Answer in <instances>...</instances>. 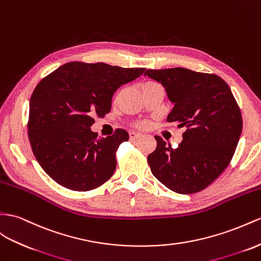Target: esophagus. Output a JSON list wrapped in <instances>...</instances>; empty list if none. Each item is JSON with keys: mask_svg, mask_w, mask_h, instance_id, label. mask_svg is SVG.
<instances>
[{"mask_svg": "<svg viewBox=\"0 0 261 261\" xmlns=\"http://www.w3.org/2000/svg\"><path fill=\"white\" fill-rule=\"evenodd\" d=\"M129 137H130V140H137V139H139V138H141L142 135H141V133H139V132L131 131V132L129 133Z\"/></svg>", "mask_w": 261, "mask_h": 261, "instance_id": "34e87169", "label": "esophagus"}]
</instances>
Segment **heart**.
<instances>
[{
	"instance_id": "obj_1",
	"label": "heart",
	"mask_w": 261,
	"mask_h": 261,
	"mask_svg": "<svg viewBox=\"0 0 261 261\" xmlns=\"http://www.w3.org/2000/svg\"><path fill=\"white\" fill-rule=\"evenodd\" d=\"M141 125H144V123H142V124H141Z\"/></svg>"
}]
</instances>
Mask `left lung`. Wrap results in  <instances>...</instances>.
Masks as SVG:
<instances>
[{"label":"left lung","mask_w":261,"mask_h":261,"mask_svg":"<svg viewBox=\"0 0 261 261\" xmlns=\"http://www.w3.org/2000/svg\"><path fill=\"white\" fill-rule=\"evenodd\" d=\"M144 76L163 86L174 105L169 122L185 126L176 149L155 136L148 155L152 174L171 191L192 194L207 188L228 166L243 130L239 107L220 77L191 69H148Z\"/></svg>","instance_id":"left-lung-1"}]
</instances>
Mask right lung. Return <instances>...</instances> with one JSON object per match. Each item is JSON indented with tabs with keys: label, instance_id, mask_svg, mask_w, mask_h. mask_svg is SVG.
Returning a JSON list of instances; mask_svg holds the SVG:
<instances>
[{
	"label": "right lung",
	"instance_id": "right-lung-1",
	"mask_svg": "<svg viewBox=\"0 0 261 261\" xmlns=\"http://www.w3.org/2000/svg\"><path fill=\"white\" fill-rule=\"evenodd\" d=\"M144 70L72 62L39 82L30 100L29 138L38 163L55 182L85 192L112 176L116 151L129 133L118 129L99 137L90 129L93 117L108 113L113 93Z\"/></svg>",
	"mask_w": 261,
	"mask_h": 261
}]
</instances>
